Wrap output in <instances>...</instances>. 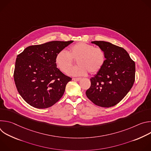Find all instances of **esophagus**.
Segmentation results:
<instances>
[{
  "label": "esophagus",
  "instance_id": "34e87169",
  "mask_svg": "<svg viewBox=\"0 0 151 151\" xmlns=\"http://www.w3.org/2000/svg\"><path fill=\"white\" fill-rule=\"evenodd\" d=\"M81 78H73V80L76 81H79V80H81Z\"/></svg>",
  "mask_w": 151,
  "mask_h": 151
}]
</instances>
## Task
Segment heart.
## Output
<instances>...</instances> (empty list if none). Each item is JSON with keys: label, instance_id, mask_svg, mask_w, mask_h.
Segmentation results:
<instances>
[{"label": "heart", "instance_id": "b5f03b06", "mask_svg": "<svg viewBox=\"0 0 151 151\" xmlns=\"http://www.w3.org/2000/svg\"><path fill=\"white\" fill-rule=\"evenodd\" d=\"M76 60L78 64L70 70ZM106 54L104 51L83 42H78L69 48V52L65 50L59 51L55 58L57 68L63 73L72 76H84L88 72L94 75L98 73L104 65Z\"/></svg>", "mask_w": 151, "mask_h": 151}]
</instances>
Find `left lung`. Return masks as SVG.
I'll return each mask as SVG.
<instances>
[{"label": "left lung", "instance_id": "left-lung-1", "mask_svg": "<svg viewBox=\"0 0 151 151\" xmlns=\"http://www.w3.org/2000/svg\"><path fill=\"white\" fill-rule=\"evenodd\" d=\"M106 54L103 68L90 79L86 91L96 105L109 107L118 104L132 88L135 80V63L122 48L104 41H93Z\"/></svg>", "mask_w": 151, "mask_h": 151}]
</instances>
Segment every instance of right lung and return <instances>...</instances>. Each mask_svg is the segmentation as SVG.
<instances>
[{"mask_svg": "<svg viewBox=\"0 0 151 151\" xmlns=\"http://www.w3.org/2000/svg\"><path fill=\"white\" fill-rule=\"evenodd\" d=\"M73 42L51 41L32 45L17 55L14 81L19 94L29 104L45 109L61 98L72 78L57 68L55 58Z\"/></svg>", "mask_w": 151, "mask_h": 151, "instance_id": "1", "label": "right lung"}]
</instances>
